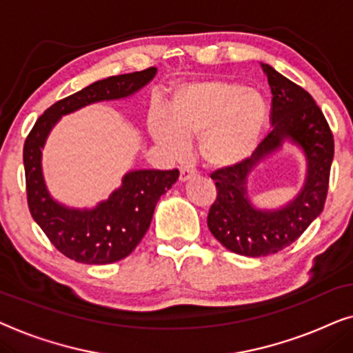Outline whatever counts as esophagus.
Returning a JSON list of instances; mask_svg holds the SVG:
<instances>
[{"instance_id": "esophagus-1", "label": "esophagus", "mask_w": 353, "mask_h": 353, "mask_svg": "<svg viewBox=\"0 0 353 353\" xmlns=\"http://www.w3.org/2000/svg\"><path fill=\"white\" fill-rule=\"evenodd\" d=\"M196 177V171L194 168H189V166H182L181 168V174H179V181L181 182H187L190 179H194Z\"/></svg>"}]
</instances>
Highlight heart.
I'll return each instance as SVG.
<instances>
[{
	"instance_id": "1",
	"label": "heart",
	"mask_w": 353,
	"mask_h": 353,
	"mask_svg": "<svg viewBox=\"0 0 353 353\" xmlns=\"http://www.w3.org/2000/svg\"><path fill=\"white\" fill-rule=\"evenodd\" d=\"M268 108L261 93L241 83L210 79L177 87L164 111L150 116L152 137L181 157L199 137V154L211 168L242 163L256 148Z\"/></svg>"
}]
</instances>
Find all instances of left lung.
Returning <instances> with one entry per match:
<instances>
[{
  "label": "left lung",
  "mask_w": 353,
  "mask_h": 353,
  "mask_svg": "<svg viewBox=\"0 0 353 353\" xmlns=\"http://www.w3.org/2000/svg\"><path fill=\"white\" fill-rule=\"evenodd\" d=\"M261 65L272 93V130L252 157L211 172L218 194L206 219L216 241L243 256L278 253L307 231L324 208L334 157V137L313 97L271 65ZM284 139H292L304 148L309 161L307 182L298 199L285 209L260 212L248 201L246 174Z\"/></svg>",
  "instance_id": "left-lung-1"
}]
</instances>
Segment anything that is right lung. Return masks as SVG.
<instances>
[{
	"instance_id": "obj_1",
	"label": "right lung",
	"mask_w": 353,
	"mask_h": 353,
	"mask_svg": "<svg viewBox=\"0 0 353 353\" xmlns=\"http://www.w3.org/2000/svg\"><path fill=\"white\" fill-rule=\"evenodd\" d=\"M157 69L112 75L51 105L41 114L23 143L27 203L32 218L64 256L85 265H110L129 256L152 223L159 196L179 177L177 169H145L125 174L122 187L95 210H69L46 192L41 176V147L59 116L95 101L116 100L137 92L153 79Z\"/></svg>"
}]
</instances>
